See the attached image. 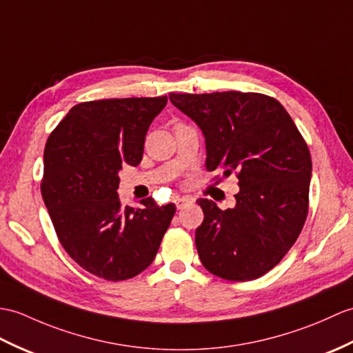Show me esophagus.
<instances>
[{
    "label": "esophagus",
    "instance_id": "esophagus-1",
    "mask_svg": "<svg viewBox=\"0 0 353 353\" xmlns=\"http://www.w3.org/2000/svg\"><path fill=\"white\" fill-rule=\"evenodd\" d=\"M190 203H192V199H190V196H176L174 199V204L179 210L183 209L186 204H190Z\"/></svg>",
    "mask_w": 353,
    "mask_h": 353
}]
</instances>
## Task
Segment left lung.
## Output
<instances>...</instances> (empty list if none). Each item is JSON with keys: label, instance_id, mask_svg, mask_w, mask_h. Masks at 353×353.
I'll return each instance as SVG.
<instances>
[{"label": "left lung", "instance_id": "obj_1", "mask_svg": "<svg viewBox=\"0 0 353 353\" xmlns=\"http://www.w3.org/2000/svg\"><path fill=\"white\" fill-rule=\"evenodd\" d=\"M170 101L201 129L208 171H233L236 206L221 210L200 199L195 230L203 266L230 281H251L285 256L308 214L311 157L289 112L260 93H170ZM221 180V179H219Z\"/></svg>", "mask_w": 353, "mask_h": 353}]
</instances>
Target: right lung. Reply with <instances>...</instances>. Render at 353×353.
Instances as JSON below:
<instances>
[{"instance_id": "add662e5", "label": "right lung", "mask_w": 353, "mask_h": 353, "mask_svg": "<svg viewBox=\"0 0 353 353\" xmlns=\"http://www.w3.org/2000/svg\"><path fill=\"white\" fill-rule=\"evenodd\" d=\"M167 96L83 102L49 135L42 196L63 248L77 263L108 281L128 280L152 265L174 204L141 200L120 206L119 171L143 159L145 134Z\"/></svg>"}]
</instances>
